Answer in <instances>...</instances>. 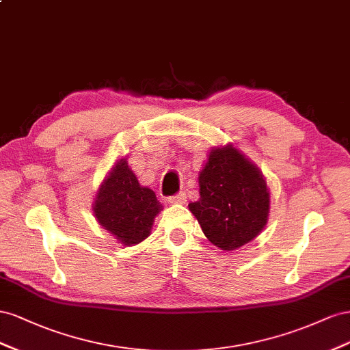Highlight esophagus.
Masks as SVG:
<instances>
[{
    "label": "esophagus",
    "mask_w": 350,
    "mask_h": 350,
    "mask_svg": "<svg viewBox=\"0 0 350 350\" xmlns=\"http://www.w3.org/2000/svg\"><path fill=\"white\" fill-rule=\"evenodd\" d=\"M168 201H170V204H177V205H182V204H185V202H186V193H185V192L177 193V195H174V196L170 198Z\"/></svg>",
    "instance_id": "34e87169"
}]
</instances>
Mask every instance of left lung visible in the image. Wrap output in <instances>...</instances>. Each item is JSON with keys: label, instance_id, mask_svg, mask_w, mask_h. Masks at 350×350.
Here are the masks:
<instances>
[{"label": "left lung", "instance_id": "1", "mask_svg": "<svg viewBox=\"0 0 350 350\" xmlns=\"http://www.w3.org/2000/svg\"><path fill=\"white\" fill-rule=\"evenodd\" d=\"M198 182L199 199L189 209L213 245L234 251L262 232L269 189L261 170L241 149L232 144L214 146Z\"/></svg>", "mask_w": 350, "mask_h": 350}]
</instances>
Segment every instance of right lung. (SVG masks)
Segmentation results:
<instances>
[{
    "label": "right lung",
    "instance_id": "obj_1",
    "mask_svg": "<svg viewBox=\"0 0 350 350\" xmlns=\"http://www.w3.org/2000/svg\"><path fill=\"white\" fill-rule=\"evenodd\" d=\"M161 209L155 192L141 186L124 157L117 159L99 185L92 204L99 226L123 246L144 242Z\"/></svg>",
    "mask_w": 350,
    "mask_h": 350
}]
</instances>
